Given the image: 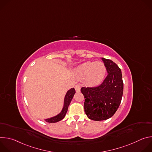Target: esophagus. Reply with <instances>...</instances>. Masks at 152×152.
Segmentation results:
<instances>
[{"instance_id":"1","label":"esophagus","mask_w":152,"mask_h":152,"mask_svg":"<svg viewBox=\"0 0 152 152\" xmlns=\"http://www.w3.org/2000/svg\"><path fill=\"white\" fill-rule=\"evenodd\" d=\"M80 85L79 84H76L75 86V88L76 92H79L80 91Z\"/></svg>"}]
</instances>
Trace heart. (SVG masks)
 Returning <instances> with one entry per match:
<instances>
[{"mask_svg":"<svg viewBox=\"0 0 152 152\" xmlns=\"http://www.w3.org/2000/svg\"><path fill=\"white\" fill-rule=\"evenodd\" d=\"M106 72V67L103 62L88 61L79 66L76 69L75 73L78 79H86L88 84L97 85L103 80Z\"/></svg>","mask_w":152,"mask_h":152,"instance_id":"heart-1","label":"heart"}]
</instances>
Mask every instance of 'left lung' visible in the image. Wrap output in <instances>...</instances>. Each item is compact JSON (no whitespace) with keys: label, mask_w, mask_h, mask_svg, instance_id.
<instances>
[{"label":"left lung","mask_w":152,"mask_h":152,"mask_svg":"<svg viewBox=\"0 0 152 152\" xmlns=\"http://www.w3.org/2000/svg\"><path fill=\"white\" fill-rule=\"evenodd\" d=\"M107 75L101 84L82 87L84 110L88 118L94 121L105 120L114 115L120 104L123 93L121 69L113 61L102 58Z\"/></svg>","instance_id":"left-lung-1"}]
</instances>
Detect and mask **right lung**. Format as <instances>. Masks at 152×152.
<instances>
[{
  "mask_svg": "<svg viewBox=\"0 0 152 152\" xmlns=\"http://www.w3.org/2000/svg\"><path fill=\"white\" fill-rule=\"evenodd\" d=\"M75 93H76V91L74 88H72L70 90H69L67 91L66 96H65L64 105V107H63L62 111H61V113L54 117L46 120V121L48 123H56V122H58V121L61 120L62 119H63L67 112L69 106Z\"/></svg>",
  "mask_w": 152,
  "mask_h": 152,
  "instance_id": "1",
  "label": "right lung"
}]
</instances>
